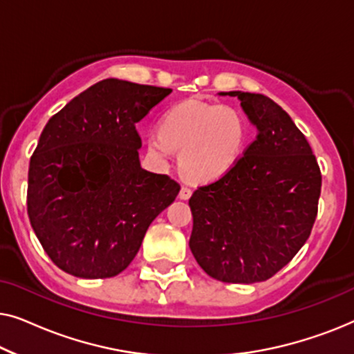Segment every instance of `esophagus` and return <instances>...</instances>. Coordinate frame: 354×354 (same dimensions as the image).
Returning a JSON list of instances; mask_svg holds the SVG:
<instances>
[{
    "instance_id": "1",
    "label": "esophagus",
    "mask_w": 354,
    "mask_h": 354,
    "mask_svg": "<svg viewBox=\"0 0 354 354\" xmlns=\"http://www.w3.org/2000/svg\"><path fill=\"white\" fill-rule=\"evenodd\" d=\"M192 196V190L188 187H182L180 192H178V198L180 200H188V198Z\"/></svg>"
}]
</instances>
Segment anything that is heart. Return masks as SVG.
<instances>
[{"label":"heart","mask_w":354,"mask_h":354,"mask_svg":"<svg viewBox=\"0 0 354 354\" xmlns=\"http://www.w3.org/2000/svg\"><path fill=\"white\" fill-rule=\"evenodd\" d=\"M246 122L232 106L187 100L172 106L159 122V132L147 138L148 153L167 164L178 153L180 172L192 182H214L224 177L241 156Z\"/></svg>","instance_id":"heart-1"}]
</instances>
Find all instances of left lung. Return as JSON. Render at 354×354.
<instances>
[{
	"label": "left lung",
	"mask_w": 354,
	"mask_h": 354,
	"mask_svg": "<svg viewBox=\"0 0 354 354\" xmlns=\"http://www.w3.org/2000/svg\"><path fill=\"white\" fill-rule=\"evenodd\" d=\"M234 96L256 129L243 158L219 180L200 187L190 201V250L212 279L263 282L306 243L317 214L321 171L292 118L264 95Z\"/></svg>",
	"instance_id": "left-lung-1"
}]
</instances>
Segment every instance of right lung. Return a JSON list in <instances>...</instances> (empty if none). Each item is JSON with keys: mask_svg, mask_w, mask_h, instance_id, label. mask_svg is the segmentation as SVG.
<instances>
[{"mask_svg": "<svg viewBox=\"0 0 354 354\" xmlns=\"http://www.w3.org/2000/svg\"><path fill=\"white\" fill-rule=\"evenodd\" d=\"M171 91L106 79L48 120L28 166L27 211L43 250L64 272L120 274L149 224L176 200L178 183L140 164L135 129Z\"/></svg>", "mask_w": 354, "mask_h": 354, "instance_id": "obj_1", "label": "right lung"}]
</instances>
